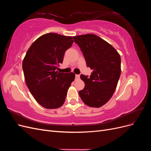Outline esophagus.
I'll return each instance as SVG.
<instances>
[{
    "label": "esophagus",
    "mask_w": 151,
    "mask_h": 151,
    "mask_svg": "<svg viewBox=\"0 0 151 151\" xmlns=\"http://www.w3.org/2000/svg\"><path fill=\"white\" fill-rule=\"evenodd\" d=\"M79 78H80V75L76 74V79H79Z\"/></svg>",
    "instance_id": "34e87169"
}]
</instances>
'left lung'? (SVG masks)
<instances>
[{"instance_id": "left-lung-1", "label": "left lung", "mask_w": 151, "mask_h": 151, "mask_svg": "<svg viewBox=\"0 0 151 151\" xmlns=\"http://www.w3.org/2000/svg\"><path fill=\"white\" fill-rule=\"evenodd\" d=\"M93 72L89 77L83 74L81 79L84 88L79 91L88 106L99 108L106 104L115 92L121 74V58L110 44L99 36L87 34L73 36Z\"/></svg>"}]
</instances>
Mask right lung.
<instances>
[{
    "label": "right lung",
    "mask_w": 151,
    "mask_h": 151,
    "mask_svg": "<svg viewBox=\"0 0 151 151\" xmlns=\"http://www.w3.org/2000/svg\"><path fill=\"white\" fill-rule=\"evenodd\" d=\"M73 42L72 36L47 33L36 40L26 52L22 62L26 85L36 101L45 108L62 106L74 81L73 72L57 71Z\"/></svg>",
    "instance_id": "obj_1"
}]
</instances>
